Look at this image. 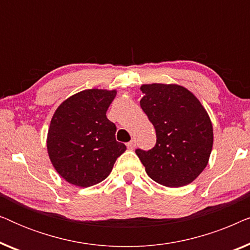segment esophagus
Masks as SVG:
<instances>
[{
    "label": "esophagus",
    "mask_w": 250,
    "mask_h": 250,
    "mask_svg": "<svg viewBox=\"0 0 250 250\" xmlns=\"http://www.w3.org/2000/svg\"><path fill=\"white\" fill-rule=\"evenodd\" d=\"M126 146H127V148L129 150H133L135 148V141H134V140H132V141H129Z\"/></svg>",
    "instance_id": "esophagus-1"
}]
</instances>
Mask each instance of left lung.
<instances>
[{"mask_svg": "<svg viewBox=\"0 0 250 250\" xmlns=\"http://www.w3.org/2000/svg\"><path fill=\"white\" fill-rule=\"evenodd\" d=\"M140 101L156 129L152 149H136L146 172L169 188L187 186L207 166L213 148V126L199 100L175 84H146Z\"/></svg>", "mask_w": 250, "mask_h": 250, "instance_id": "obj_1", "label": "left lung"}]
</instances>
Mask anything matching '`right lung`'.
<instances>
[{
	"label": "right lung",
	"instance_id": "right-lung-1",
	"mask_svg": "<svg viewBox=\"0 0 250 250\" xmlns=\"http://www.w3.org/2000/svg\"><path fill=\"white\" fill-rule=\"evenodd\" d=\"M116 91L85 90L68 98L54 112L47 133V152L61 177L87 188L110 174L126 150L116 141V125L105 116Z\"/></svg>",
	"mask_w": 250,
	"mask_h": 250
}]
</instances>
